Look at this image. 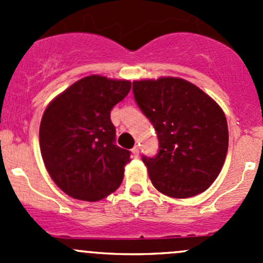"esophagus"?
I'll return each mask as SVG.
<instances>
[{
    "instance_id": "34e87169",
    "label": "esophagus",
    "mask_w": 263,
    "mask_h": 263,
    "mask_svg": "<svg viewBox=\"0 0 263 263\" xmlns=\"http://www.w3.org/2000/svg\"><path fill=\"white\" fill-rule=\"evenodd\" d=\"M132 154H134L135 158H137V156L140 155V148H139V146H135L134 148H132Z\"/></svg>"
}]
</instances>
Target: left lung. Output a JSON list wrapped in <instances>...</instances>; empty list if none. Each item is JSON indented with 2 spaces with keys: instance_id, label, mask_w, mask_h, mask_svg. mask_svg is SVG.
<instances>
[{
  "instance_id": "obj_1",
  "label": "left lung",
  "mask_w": 263,
  "mask_h": 263,
  "mask_svg": "<svg viewBox=\"0 0 263 263\" xmlns=\"http://www.w3.org/2000/svg\"><path fill=\"white\" fill-rule=\"evenodd\" d=\"M132 90L158 135V154L142 155L154 187L174 198L208 190L224 165L229 142L221 108L183 79L134 81Z\"/></svg>"
}]
</instances>
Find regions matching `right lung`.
I'll use <instances>...</instances> for the list:
<instances>
[{
  "instance_id": "right-lung-1",
  "label": "right lung",
  "mask_w": 263,
  "mask_h": 263,
  "mask_svg": "<svg viewBox=\"0 0 263 263\" xmlns=\"http://www.w3.org/2000/svg\"><path fill=\"white\" fill-rule=\"evenodd\" d=\"M129 90V81L87 76L47 107L39 128L42 158L71 197L98 201L121 185L131 151L116 145L110 110Z\"/></svg>"
}]
</instances>
